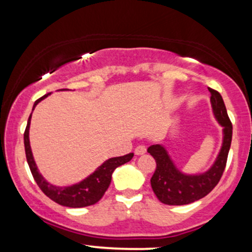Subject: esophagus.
<instances>
[{
    "instance_id": "1",
    "label": "esophagus",
    "mask_w": 252,
    "mask_h": 252,
    "mask_svg": "<svg viewBox=\"0 0 252 252\" xmlns=\"http://www.w3.org/2000/svg\"><path fill=\"white\" fill-rule=\"evenodd\" d=\"M146 152H147V148L144 146H142V144H140V146H137L135 148V154L136 155H143Z\"/></svg>"
}]
</instances>
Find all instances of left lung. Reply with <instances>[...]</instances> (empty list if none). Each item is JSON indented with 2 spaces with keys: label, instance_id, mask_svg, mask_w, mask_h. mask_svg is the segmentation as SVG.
Returning a JSON list of instances; mask_svg holds the SVG:
<instances>
[{
  "label": "left lung",
  "instance_id": "1",
  "mask_svg": "<svg viewBox=\"0 0 252 252\" xmlns=\"http://www.w3.org/2000/svg\"><path fill=\"white\" fill-rule=\"evenodd\" d=\"M211 92L213 114L222 126V146L213 166L199 175H186L175 167L166 149L160 144H153L148 153L155 158L156 169L150 179L152 189L162 204L187 205L206 196L220 180L226 167L228 150L232 141V123L227 116L224 100L218 91Z\"/></svg>",
  "mask_w": 252,
  "mask_h": 252
}]
</instances>
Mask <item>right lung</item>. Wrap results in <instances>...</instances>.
Wrapping results in <instances>:
<instances>
[{
	"instance_id": "add662e5",
	"label": "right lung",
	"mask_w": 252,
	"mask_h": 252,
	"mask_svg": "<svg viewBox=\"0 0 252 252\" xmlns=\"http://www.w3.org/2000/svg\"><path fill=\"white\" fill-rule=\"evenodd\" d=\"M63 90V89H62ZM50 94H45L41 98L35 100L33 105V110L36 106V104L41 102L43 98H46ZM31 117L28 118L27 126H26L25 134H24V142H25V150H26V158H27L28 166H30L32 175H33L34 180L40 187V189L45 193L51 200L56 201L57 204L62 205V206L72 207V209H77V207H85L90 205L96 204L102 199L104 193L109 189V185L111 182V175L114 170L117 167L122 166V164L129 162L132 158L134 154L129 153V154L118 156V158H111L106 160L102 166L92 173L91 175L84 179L79 184L72 185L68 187H57L53 185L48 184L42 175L40 174L37 167L34 161L33 154H32L31 144H30V126H31Z\"/></svg>"
}]
</instances>
